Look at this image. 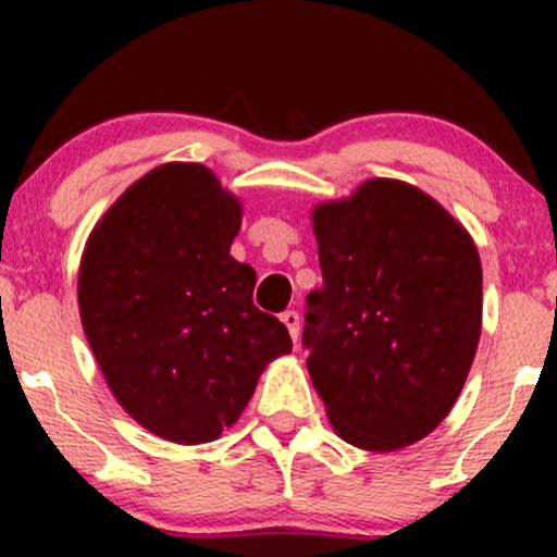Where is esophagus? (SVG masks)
Here are the masks:
<instances>
[{"instance_id": "1", "label": "esophagus", "mask_w": 557, "mask_h": 557, "mask_svg": "<svg viewBox=\"0 0 557 557\" xmlns=\"http://www.w3.org/2000/svg\"><path fill=\"white\" fill-rule=\"evenodd\" d=\"M281 322L286 324V330H288V334H292V339H294V345H296V342H299V334H301V317H299V311H294V309L284 311V314H281Z\"/></svg>"}]
</instances>
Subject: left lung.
Here are the masks:
<instances>
[{"instance_id":"obj_1","label":"left lung","mask_w":557,"mask_h":557,"mask_svg":"<svg viewBox=\"0 0 557 557\" xmlns=\"http://www.w3.org/2000/svg\"><path fill=\"white\" fill-rule=\"evenodd\" d=\"M324 286L304 347L332 429L364 451L429 436L459 398L482 334V261L431 195L375 177L311 210Z\"/></svg>"}]
</instances>
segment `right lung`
<instances>
[{
	"mask_svg": "<svg viewBox=\"0 0 557 557\" xmlns=\"http://www.w3.org/2000/svg\"><path fill=\"white\" fill-rule=\"evenodd\" d=\"M243 205L208 166L136 180L90 231L78 271L83 332L119 406L172 444L238 421L265 364L292 352L253 304L256 271L231 256Z\"/></svg>",
	"mask_w": 557,
	"mask_h": 557,
	"instance_id": "add662e5",
	"label": "right lung"
}]
</instances>
